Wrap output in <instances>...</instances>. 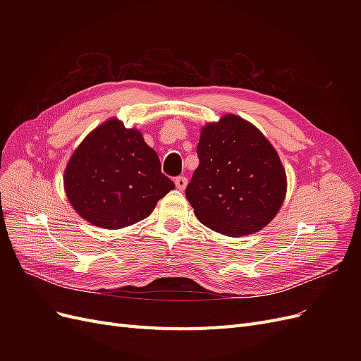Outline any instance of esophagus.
Wrapping results in <instances>:
<instances>
[{"label": "esophagus", "mask_w": 361, "mask_h": 361, "mask_svg": "<svg viewBox=\"0 0 361 361\" xmlns=\"http://www.w3.org/2000/svg\"><path fill=\"white\" fill-rule=\"evenodd\" d=\"M174 183H176V188H178V190L183 191V190H185V187H187L188 179L185 178V176H178L176 179H174Z\"/></svg>", "instance_id": "obj_1"}]
</instances>
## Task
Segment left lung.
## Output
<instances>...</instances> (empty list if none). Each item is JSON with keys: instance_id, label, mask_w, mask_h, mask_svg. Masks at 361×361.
<instances>
[{"instance_id": "left-lung-1", "label": "left lung", "mask_w": 361, "mask_h": 361, "mask_svg": "<svg viewBox=\"0 0 361 361\" xmlns=\"http://www.w3.org/2000/svg\"><path fill=\"white\" fill-rule=\"evenodd\" d=\"M197 157L185 194L202 224L226 236H243L276 216L285 200L286 173L257 128L227 114L203 128Z\"/></svg>"}]
</instances>
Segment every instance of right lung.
<instances>
[{"instance_id": "obj_1", "label": "right lung", "mask_w": 361, "mask_h": 361, "mask_svg": "<svg viewBox=\"0 0 361 361\" xmlns=\"http://www.w3.org/2000/svg\"><path fill=\"white\" fill-rule=\"evenodd\" d=\"M73 209L89 223L120 228L145 220L174 188L161 171L157 152L137 129L111 118L73 152L64 171Z\"/></svg>"}]
</instances>
